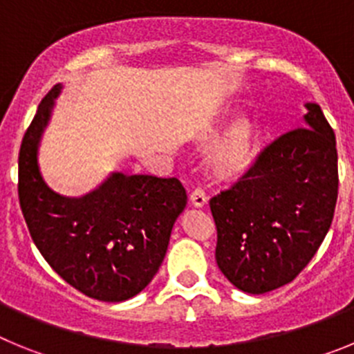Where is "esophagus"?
I'll use <instances>...</instances> for the list:
<instances>
[{"instance_id": "1", "label": "esophagus", "mask_w": 354, "mask_h": 354, "mask_svg": "<svg viewBox=\"0 0 354 354\" xmlns=\"http://www.w3.org/2000/svg\"><path fill=\"white\" fill-rule=\"evenodd\" d=\"M189 202H192L195 207H204V205L207 204V195H205V192L202 187H196L195 192L189 195Z\"/></svg>"}]
</instances>
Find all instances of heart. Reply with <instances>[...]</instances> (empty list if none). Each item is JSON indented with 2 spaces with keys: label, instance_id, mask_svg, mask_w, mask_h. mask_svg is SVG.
Instances as JSON below:
<instances>
[{
  "label": "heart",
  "instance_id": "obj_1",
  "mask_svg": "<svg viewBox=\"0 0 354 354\" xmlns=\"http://www.w3.org/2000/svg\"><path fill=\"white\" fill-rule=\"evenodd\" d=\"M218 120H207L198 129L200 142H207ZM257 122L246 113L237 115L216 136L207 150V167L218 180L232 183L248 174L257 156Z\"/></svg>",
  "mask_w": 354,
  "mask_h": 354
}]
</instances>
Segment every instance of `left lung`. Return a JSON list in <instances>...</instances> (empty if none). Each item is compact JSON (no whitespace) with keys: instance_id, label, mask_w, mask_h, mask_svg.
Here are the masks:
<instances>
[{"instance_id":"1","label":"left lung","mask_w":354,"mask_h":354,"mask_svg":"<svg viewBox=\"0 0 354 354\" xmlns=\"http://www.w3.org/2000/svg\"><path fill=\"white\" fill-rule=\"evenodd\" d=\"M280 134L236 184L212 196L216 262L250 294L292 282L330 230L339 196L335 133L319 104Z\"/></svg>"}]
</instances>
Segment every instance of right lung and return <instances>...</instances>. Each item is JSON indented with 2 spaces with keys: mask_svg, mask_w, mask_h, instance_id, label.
I'll list each match as a JSON object with an SVG mask.
<instances>
[{
  "mask_svg": "<svg viewBox=\"0 0 354 354\" xmlns=\"http://www.w3.org/2000/svg\"><path fill=\"white\" fill-rule=\"evenodd\" d=\"M60 84L49 90L19 150V204L30 236L68 286L101 301L142 292L158 273L187 204L179 179L113 174L95 192L67 198L44 183L37 149Z\"/></svg>",
  "mask_w": 354,
  "mask_h": 354,
  "instance_id": "1",
  "label": "right lung"
}]
</instances>
